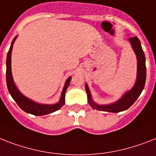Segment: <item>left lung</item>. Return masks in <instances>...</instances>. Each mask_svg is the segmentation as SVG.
Listing matches in <instances>:
<instances>
[{
    "label": "left lung",
    "instance_id": "left-lung-1",
    "mask_svg": "<svg viewBox=\"0 0 156 156\" xmlns=\"http://www.w3.org/2000/svg\"><path fill=\"white\" fill-rule=\"evenodd\" d=\"M129 41L132 44L134 51L136 52L137 61H138V63H137L138 64L137 78H136V82L135 83V86L132 87V89L131 91L127 92L117 102L114 103L112 104H108V105H97L92 101L90 91L88 89L87 85L86 84L85 89L86 92L87 94V100H88V103H89L92 108L99 111H103V112H122V111L127 110V108H129L130 107L136 102V100L138 99V97L142 92L145 85L147 73L144 52L143 51L141 44H140V41L138 39V37H131Z\"/></svg>",
    "mask_w": 156,
    "mask_h": 156
}]
</instances>
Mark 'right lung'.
I'll return each instance as SVG.
<instances>
[{
  "instance_id": "obj_1",
  "label": "right lung",
  "mask_w": 156,
  "mask_h": 156,
  "mask_svg": "<svg viewBox=\"0 0 156 156\" xmlns=\"http://www.w3.org/2000/svg\"><path fill=\"white\" fill-rule=\"evenodd\" d=\"M16 37L12 40L11 44V46L9 48V50L7 54V60H6V83H7L8 90L9 92L10 95L12 97L17 105L20 108L24 111L25 112L30 113L35 115H44L49 114V113L54 112L56 111L59 110L65 103V92L67 88L69 87V83L71 81V77L68 78V80L65 82V85L63 88L62 94H61V98H60V102L53 105H47V104H39L37 103H35L29 99L26 98L22 94L20 93L16 87L13 83V80L11 72V54L12 49V44L14 41L16 40Z\"/></svg>"
}]
</instances>
